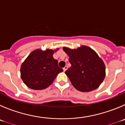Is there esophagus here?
Listing matches in <instances>:
<instances>
[{
  "mask_svg": "<svg viewBox=\"0 0 125 125\" xmlns=\"http://www.w3.org/2000/svg\"><path fill=\"white\" fill-rule=\"evenodd\" d=\"M67 69H68V66H65V67H64V68H63V71H66L67 70Z\"/></svg>",
  "mask_w": 125,
  "mask_h": 125,
  "instance_id": "obj_1",
  "label": "esophagus"
}]
</instances>
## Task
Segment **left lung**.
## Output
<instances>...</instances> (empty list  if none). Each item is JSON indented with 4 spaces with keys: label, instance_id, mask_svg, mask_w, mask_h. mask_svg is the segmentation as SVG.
I'll return each mask as SVG.
<instances>
[{
    "label": "left lung",
    "instance_id": "obj_1",
    "mask_svg": "<svg viewBox=\"0 0 125 125\" xmlns=\"http://www.w3.org/2000/svg\"><path fill=\"white\" fill-rule=\"evenodd\" d=\"M63 50L69 56L71 64L65 73L73 86L82 92L91 91L100 86L105 77L106 68L97 53L85 46L76 49L64 47Z\"/></svg>",
    "mask_w": 125,
    "mask_h": 125
}]
</instances>
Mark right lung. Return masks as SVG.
Listing matches in <instances>:
<instances>
[{
	"instance_id": "1",
	"label": "right lung",
	"mask_w": 125,
	"mask_h": 125,
	"mask_svg": "<svg viewBox=\"0 0 125 125\" xmlns=\"http://www.w3.org/2000/svg\"><path fill=\"white\" fill-rule=\"evenodd\" d=\"M57 50L36 49L29 55L21 67V76L27 87L35 90L46 89L63 71L53 57Z\"/></svg>"
}]
</instances>
